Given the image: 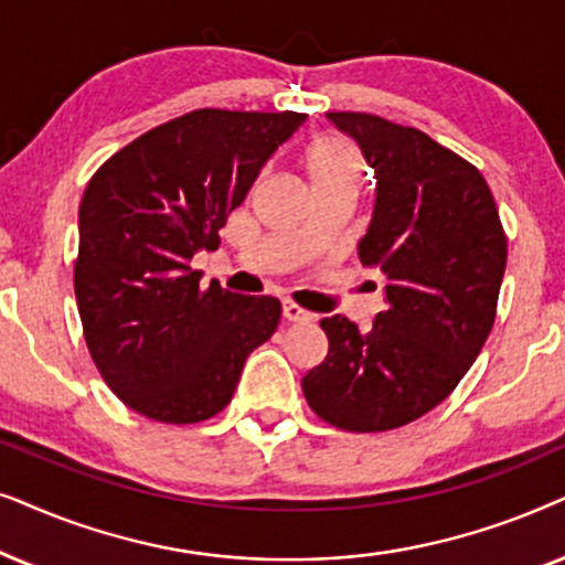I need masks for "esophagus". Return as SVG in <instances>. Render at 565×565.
I'll return each instance as SVG.
<instances>
[{
  "label": "esophagus",
  "mask_w": 565,
  "mask_h": 565,
  "mask_svg": "<svg viewBox=\"0 0 565 565\" xmlns=\"http://www.w3.org/2000/svg\"><path fill=\"white\" fill-rule=\"evenodd\" d=\"M284 318H287L289 322H310L312 312L302 310V307L295 305V302H287V305H284Z\"/></svg>",
  "instance_id": "34e87169"
}]
</instances>
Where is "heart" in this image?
Here are the masks:
<instances>
[{
    "mask_svg": "<svg viewBox=\"0 0 565 565\" xmlns=\"http://www.w3.org/2000/svg\"><path fill=\"white\" fill-rule=\"evenodd\" d=\"M299 164L315 195L349 193L356 199L366 180V162L359 147L335 134H322L307 141Z\"/></svg>",
    "mask_w": 565,
    "mask_h": 565,
    "instance_id": "1",
    "label": "heart"
}]
</instances>
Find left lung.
I'll use <instances>...</instances> for the list:
<instances>
[{"mask_svg":"<svg viewBox=\"0 0 565 565\" xmlns=\"http://www.w3.org/2000/svg\"><path fill=\"white\" fill-rule=\"evenodd\" d=\"M377 175L364 266L385 276V310L361 333L322 318L328 356L302 377L310 408L343 431L405 426L465 377L495 320L507 235L486 178L424 131L372 113H328Z\"/></svg>","mask_w":565,"mask_h":565,"instance_id":"8db88e82","label":"left lung"}]
</instances>
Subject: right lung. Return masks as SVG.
I'll return each instance as SVG.
<instances>
[{"instance_id": "add662e5", "label": "right lung", "mask_w": 565, "mask_h": 565, "mask_svg": "<svg viewBox=\"0 0 565 565\" xmlns=\"http://www.w3.org/2000/svg\"><path fill=\"white\" fill-rule=\"evenodd\" d=\"M305 113L201 108L118 149L79 204L74 295L97 372L160 424H199L232 401L253 349L281 318L191 268Z\"/></svg>"}]
</instances>
